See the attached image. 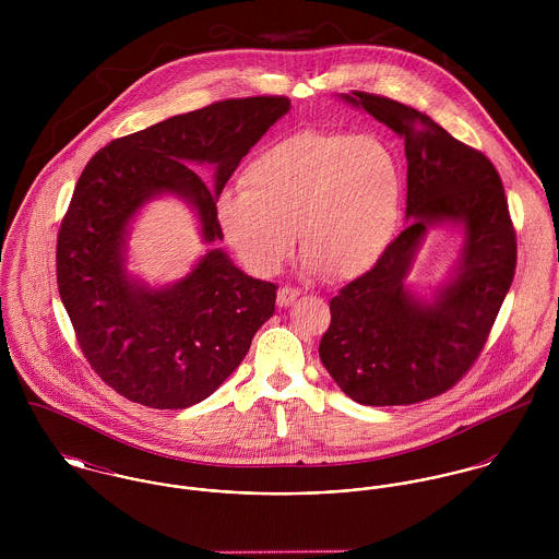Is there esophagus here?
Listing matches in <instances>:
<instances>
[{"label":"esophagus","instance_id":"obj_1","mask_svg":"<svg viewBox=\"0 0 559 559\" xmlns=\"http://www.w3.org/2000/svg\"><path fill=\"white\" fill-rule=\"evenodd\" d=\"M301 295V290L299 288H290V286H284V288H280L277 290V306L280 308H288V306H293L295 301H297V297Z\"/></svg>","mask_w":559,"mask_h":559}]
</instances>
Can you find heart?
I'll use <instances>...</instances> for the list:
<instances>
[{
  "mask_svg": "<svg viewBox=\"0 0 559 559\" xmlns=\"http://www.w3.org/2000/svg\"><path fill=\"white\" fill-rule=\"evenodd\" d=\"M245 189H226L217 222L240 262L269 277L299 240L308 264L333 280L370 271L394 239L404 171L379 135L299 131L249 160Z\"/></svg>",
  "mask_w": 559,
  "mask_h": 559,
  "instance_id": "b5f03b06",
  "label": "heart"
}]
</instances>
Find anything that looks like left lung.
I'll use <instances>...</instances> for the list:
<instances>
[{"label":"left lung","instance_id":"left-lung-1","mask_svg":"<svg viewBox=\"0 0 559 559\" xmlns=\"http://www.w3.org/2000/svg\"><path fill=\"white\" fill-rule=\"evenodd\" d=\"M353 94L342 98L404 140L413 222L331 299L320 361L359 404H413L454 388L478 359L514 277L516 235L501 178L479 151L399 100ZM439 223H461L466 242L455 275L426 302L405 288V275Z\"/></svg>","mask_w":559,"mask_h":559}]
</instances>
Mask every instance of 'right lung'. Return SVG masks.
<instances>
[{
    "mask_svg": "<svg viewBox=\"0 0 559 559\" xmlns=\"http://www.w3.org/2000/svg\"><path fill=\"white\" fill-rule=\"evenodd\" d=\"M288 109L286 96L219 100L114 140L83 167L58 235V290L87 364L120 396L151 408L209 399L273 317L277 286L245 275L226 251L151 288L127 273V237L146 202L171 193L195 211L204 242L224 239L217 198ZM204 162L213 188L190 167Z\"/></svg>",
    "mask_w": 559,
    "mask_h": 559,
    "instance_id": "obj_1",
    "label": "right lung"
}]
</instances>
